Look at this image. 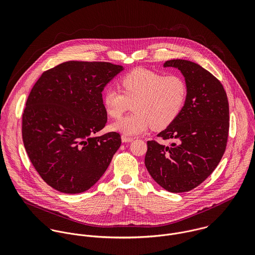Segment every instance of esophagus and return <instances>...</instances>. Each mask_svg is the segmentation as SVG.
<instances>
[{
  "label": "esophagus",
  "instance_id": "34e87169",
  "mask_svg": "<svg viewBox=\"0 0 255 255\" xmlns=\"http://www.w3.org/2000/svg\"><path fill=\"white\" fill-rule=\"evenodd\" d=\"M132 140H133V138H132V137H129V136H128V135H125V134H124V135L122 136V141L125 142V143H126V142H131Z\"/></svg>",
  "mask_w": 255,
  "mask_h": 255
}]
</instances>
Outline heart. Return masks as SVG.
<instances>
[{
    "label": "heart",
    "mask_w": 255,
    "mask_h": 255,
    "mask_svg": "<svg viewBox=\"0 0 255 255\" xmlns=\"http://www.w3.org/2000/svg\"><path fill=\"white\" fill-rule=\"evenodd\" d=\"M122 90L107 88L103 93V104L114 119L129 109L131 114L112 125L114 130L125 135L144 132L148 127L163 129L170 126L184 106L187 87L185 81L176 74L164 75L144 68L126 73L120 79Z\"/></svg>",
    "instance_id": "b5f03b06"
}]
</instances>
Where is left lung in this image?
<instances>
[{
    "label": "left lung",
    "mask_w": 255,
    "mask_h": 255,
    "mask_svg": "<svg viewBox=\"0 0 255 255\" xmlns=\"http://www.w3.org/2000/svg\"><path fill=\"white\" fill-rule=\"evenodd\" d=\"M164 67L182 72L187 95L178 118L157 135L173 142L147 141L145 167L159 185L179 193L198 186L218 166L228 140L229 102L222 83L199 65L170 60Z\"/></svg>",
    "instance_id": "1"
}]
</instances>
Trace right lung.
Returning <instances> with one entry per match:
<instances>
[{
	"instance_id": "add662e5",
	"label": "right lung",
	"mask_w": 255,
	"mask_h": 255,
	"mask_svg": "<svg viewBox=\"0 0 255 255\" xmlns=\"http://www.w3.org/2000/svg\"><path fill=\"white\" fill-rule=\"evenodd\" d=\"M124 68L107 62H65L41 74L22 114V140L44 182L80 193L99 181L120 148L107 123L102 91Z\"/></svg>"
}]
</instances>
